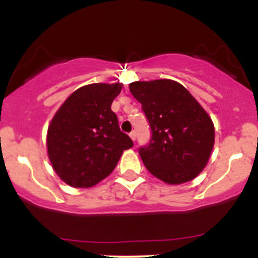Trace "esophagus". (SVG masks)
I'll return each instance as SVG.
<instances>
[{"mask_svg":"<svg viewBox=\"0 0 258 258\" xmlns=\"http://www.w3.org/2000/svg\"><path fill=\"white\" fill-rule=\"evenodd\" d=\"M130 137H131V140H132V141H136V132H135V131H132L131 132V134H130Z\"/></svg>","mask_w":258,"mask_h":258,"instance_id":"34e87169","label":"esophagus"}]
</instances>
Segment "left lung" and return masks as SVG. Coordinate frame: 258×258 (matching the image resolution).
Masks as SVG:
<instances>
[{"instance_id":"left-lung-1","label":"left lung","mask_w":258,"mask_h":258,"mask_svg":"<svg viewBox=\"0 0 258 258\" xmlns=\"http://www.w3.org/2000/svg\"><path fill=\"white\" fill-rule=\"evenodd\" d=\"M130 91L152 132L148 145L139 150L146 168L170 184L199 176L215 144V127L202 106L172 80L137 81L130 83Z\"/></svg>"}]
</instances>
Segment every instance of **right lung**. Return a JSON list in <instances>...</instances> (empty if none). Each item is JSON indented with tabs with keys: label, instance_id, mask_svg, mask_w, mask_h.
<instances>
[{
	"label": "right lung",
	"instance_id": "obj_1",
	"mask_svg": "<svg viewBox=\"0 0 258 258\" xmlns=\"http://www.w3.org/2000/svg\"><path fill=\"white\" fill-rule=\"evenodd\" d=\"M121 83H92L75 91L52 118L47 151L63 182L87 188L107 177L122 152L134 146L111 110Z\"/></svg>",
	"mask_w": 258,
	"mask_h": 258
}]
</instances>
